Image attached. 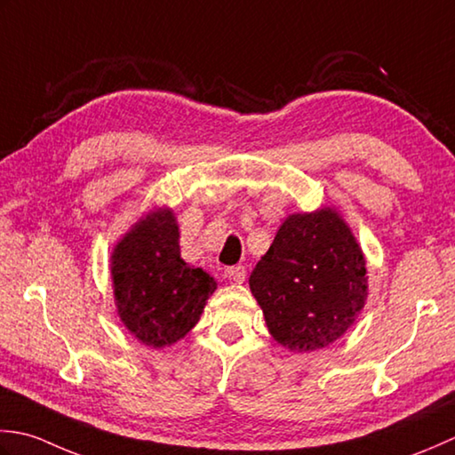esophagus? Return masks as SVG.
I'll return each instance as SVG.
<instances>
[{"label": "esophagus", "mask_w": 455, "mask_h": 455, "mask_svg": "<svg viewBox=\"0 0 455 455\" xmlns=\"http://www.w3.org/2000/svg\"><path fill=\"white\" fill-rule=\"evenodd\" d=\"M224 276L229 281V283H235V284H241L245 281V268L243 267H228L224 271Z\"/></svg>", "instance_id": "esophagus-1"}]
</instances>
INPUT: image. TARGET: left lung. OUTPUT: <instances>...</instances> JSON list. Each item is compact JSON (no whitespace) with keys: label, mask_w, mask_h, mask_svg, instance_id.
Instances as JSON below:
<instances>
[{"label":"left lung","mask_w":455,"mask_h":455,"mask_svg":"<svg viewBox=\"0 0 455 455\" xmlns=\"http://www.w3.org/2000/svg\"><path fill=\"white\" fill-rule=\"evenodd\" d=\"M367 261L336 208L286 218L249 276L268 333L294 354L328 347L365 308Z\"/></svg>","instance_id":"left-lung-1"}]
</instances>
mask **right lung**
Listing matches in <instances>:
<instances>
[{
  "label": "right lung",
  "mask_w": 455,
  "mask_h": 455,
  "mask_svg": "<svg viewBox=\"0 0 455 455\" xmlns=\"http://www.w3.org/2000/svg\"><path fill=\"white\" fill-rule=\"evenodd\" d=\"M174 212L155 206L114 245L109 257L117 316L153 349L171 347L196 326L218 283L180 257Z\"/></svg>",
  "instance_id": "right-lung-1"
}]
</instances>
